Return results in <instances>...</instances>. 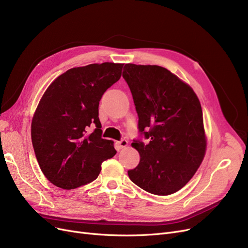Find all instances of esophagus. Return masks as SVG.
Instances as JSON below:
<instances>
[{
    "label": "esophagus",
    "instance_id": "obj_1",
    "mask_svg": "<svg viewBox=\"0 0 248 248\" xmlns=\"http://www.w3.org/2000/svg\"><path fill=\"white\" fill-rule=\"evenodd\" d=\"M127 141L126 140H124V139H123V140H121V141H118V142H116V144H117V146H118V148L120 149H124V148H125L126 146H127Z\"/></svg>",
    "mask_w": 248,
    "mask_h": 248
}]
</instances>
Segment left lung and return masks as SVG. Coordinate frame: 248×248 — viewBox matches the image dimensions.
<instances>
[{
    "label": "left lung",
    "instance_id": "left-lung-1",
    "mask_svg": "<svg viewBox=\"0 0 248 248\" xmlns=\"http://www.w3.org/2000/svg\"><path fill=\"white\" fill-rule=\"evenodd\" d=\"M123 77L133 95L140 136L148 140H134L141 159L128 177L153 195H171L195 175L206 153L200 100L162 67L126 63Z\"/></svg>",
    "mask_w": 248,
    "mask_h": 248
}]
</instances>
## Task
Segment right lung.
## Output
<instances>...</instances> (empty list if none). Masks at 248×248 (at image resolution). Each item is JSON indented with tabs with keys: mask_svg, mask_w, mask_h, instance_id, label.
I'll list each match as a JSON object with an SVG mask.
<instances>
[{
	"mask_svg": "<svg viewBox=\"0 0 248 248\" xmlns=\"http://www.w3.org/2000/svg\"><path fill=\"white\" fill-rule=\"evenodd\" d=\"M123 66L102 62L70 69L42 96L31 139L39 167L52 185L63 189L87 185L98 177L103 161L116 154L113 142L101 138L98 107L104 92L120 80Z\"/></svg>",
	"mask_w": 248,
	"mask_h": 248,
	"instance_id": "1",
	"label": "right lung"
}]
</instances>
